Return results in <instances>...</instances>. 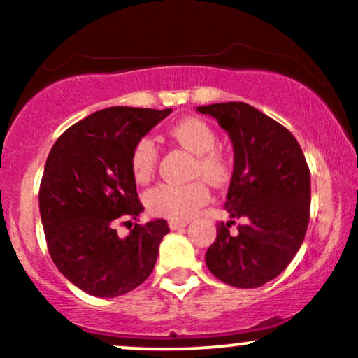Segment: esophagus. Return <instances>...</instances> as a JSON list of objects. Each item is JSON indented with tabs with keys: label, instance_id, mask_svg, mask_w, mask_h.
<instances>
[{
	"label": "esophagus",
	"instance_id": "34e87169",
	"mask_svg": "<svg viewBox=\"0 0 358 358\" xmlns=\"http://www.w3.org/2000/svg\"><path fill=\"white\" fill-rule=\"evenodd\" d=\"M187 224H188V222H185V220H182V222H180V220H170V222H168V225H170L171 231H178V229H183Z\"/></svg>",
	"mask_w": 358,
	"mask_h": 358
}]
</instances>
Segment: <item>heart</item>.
Instances as JSON below:
<instances>
[{"label":"heart","mask_w":358,"mask_h":358,"mask_svg":"<svg viewBox=\"0 0 358 358\" xmlns=\"http://www.w3.org/2000/svg\"><path fill=\"white\" fill-rule=\"evenodd\" d=\"M168 138L195 155L192 176H200L212 185L227 182L231 175V163L224 151L215 148L217 133L210 122L202 117L187 116L170 126ZM158 148L153 139L141 138L134 143L129 155V166L133 178L138 183H148L153 178L158 165ZM207 187L199 180L183 185H156L145 196L148 212L170 220L190 219L202 205L207 203Z\"/></svg>","instance_id":"b5f03b06"}]
</instances>
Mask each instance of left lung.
<instances>
[{
	"label": "left lung",
	"mask_w": 358,
	"mask_h": 358,
	"mask_svg": "<svg viewBox=\"0 0 358 358\" xmlns=\"http://www.w3.org/2000/svg\"><path fill=\"white\" fill-rule=\"evenodd\" d=\"M234 145V173L225 208L232 220L217 225L205 254L210 273L225 285L259 287L296 256L310 222V168L296 138L245 102L200 106ZM236 218L245 220L231 236Z\"/></svg>",
	"instance_id": "left-lung-1"
}]
</instances>
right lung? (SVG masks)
<instances>
[{
    "label": "right lung",
    "instance_id": "right-lung-1",
    "mask_svg": "<svg viewBox=\"0 0 358 358\" xmlns=\"http://www.w3.org/2000/svg\"><path fill=\"white\" fill-rule=\"evenodd\" d=\"M170 113L97 110L65 129L48 153L38 192L48 252L60 273L92 296L116 298L145 282L170 232L163 219L134 224L124 239L116 231L143 212L131 150Z\"/></svg>",
    "mask_w": 358,
    "mask_h": 358
}]
</instances>
